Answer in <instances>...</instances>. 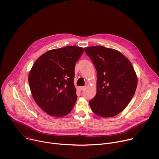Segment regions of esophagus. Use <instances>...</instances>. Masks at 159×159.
Returning <instances> with one entry per match:
<instances>
[{
  "instance_id": "obj_1",
  "label": "esophagus",
  "mask_w": 159,
  "mask_h": 159,
  "mask_svg": "<svg viewBox=\"0 0 159 159\" xmlns=\"http://www.w3.org/2000/svg\"><path fill=\"white\" fill-rule=\"evenodd\" d=\"M85 88V87H84H84H80V88H79V89H80V91H83Z\"/></svg>"
}]
</instances>
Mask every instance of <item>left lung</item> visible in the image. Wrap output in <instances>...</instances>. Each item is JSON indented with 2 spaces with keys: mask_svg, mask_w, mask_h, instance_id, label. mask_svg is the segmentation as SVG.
I'll list each match as a JSON object with an SVG mask.
<instances>
[{
  "mask_svg": "<svg viewBox=\"0 0 159 159\" xmlns=\"http://www.w3.org/2000/svg\"><path fill=\"white\" fill-rule=\"evenodd\" d=\"M97 71L96 94L89 102L92 111L99 117H114L132 99L138 84L136 71L120 51L103 46L84 49Z\"/></svg>",
  "mask_w": 159,
  "mask_h": 159,
  "instance_id": "left-lung-1",
  "label": "left lung"
}]
</instances>
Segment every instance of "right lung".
Instances as JSON below:
<instances>
[{
  "instance_id": "right-lung-1",
  "label": "right lung",
  "mask_w": 159,
  "mask_h": 159,
  "mask_svg": "<svg viewBox=\"0 0 159 159\" xmlns=\"http://www.w3.org/2000/svg\"><path fill=\"white\" fill-rule=\"evenodd\" d=\"M83 52L82 48L74 46L49 50L35 61L29 72L33 98L51 116L64 117L75 105L77 96L74 70Z\"/></svg>"
}]
</instances>
